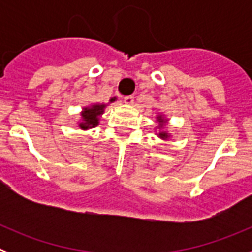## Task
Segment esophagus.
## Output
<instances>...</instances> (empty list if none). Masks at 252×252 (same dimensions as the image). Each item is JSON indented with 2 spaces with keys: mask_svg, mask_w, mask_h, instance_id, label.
<instances>
[{
  "mask_svg": "<svg viewBox=\"0 0 252 252\" xmlns=\"http://www.w3.org/2000/svg\"><path fill=\"white\" fill-rule=\"evenodd\" d=\"M133 101H135V97H133V95H126V97H124V102H125V103L132 104Z\"/></svg>",
  "mask_w": 252,
  "mask_h": 252,
  "instance_id": "34e87169",
  "label": "esophagus"
}]
</instances>
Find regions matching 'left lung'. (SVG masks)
<instances>
[{"mask_svg":"<svg viewBox=\"0 0 252 252\" xmlns=\"http://www.w3.org/2000/svg\"><path fill=\"white\" fill-rule=\"evenodd\" d=\"M159 122H162L161 117H159ZM159 135H160V137H162V139H165V137H168V135H166L165 132H161V133H159Z\"/></svg>","mask_w":252,"mask_h":252,"instance_id":"8db88e82","label":"left lung"}]
</instances>
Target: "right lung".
Wrapping results in <instances>:
<instances>
[{"instance_id": "obj_1", "label": "right lung", "mask_w": 252, "mask_h": 252, "mask_svg": "<svg viewBox=\"0 0 252 252\" xmlns=\"http://www.w3.org/2000/svg\"><path fill=\"white\" fill-rule=\"evenodd\" d=\"M115 101V98L111 99V102ZM103 104H94L91 108H84L83 112V122L79 124V127L87 130L90 127H94L95 125H98V116L102 113L103 110Z\"/></svg>"}]
</instances>
